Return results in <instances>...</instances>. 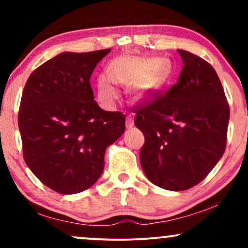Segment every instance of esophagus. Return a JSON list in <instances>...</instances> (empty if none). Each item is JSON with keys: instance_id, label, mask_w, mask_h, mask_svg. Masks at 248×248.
I'll return each mask as SVG.
<instances>
[{"instance_id": "1", "label": "esophagus", "mask_w": 248, "mask_h": 248, "mask_svg": "<svg viewBox=\"0 0 248 248\" xmlns=\"http://www.w3.org/2000/svg\"><path fill=\"white\" fill-rule=\"evenodd\" d=\"M134 126V116L132 114H128L126 116V127L132 128Z\"/></svg>"}]
</instances>
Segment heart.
<instances>
[{"mask_svg": "<svg viewBox=\"0 0 248 248\" xmlns=\"http://www.w3.org/2000/svg\"><path fill=\"white\" fill-rule=\"evenodd\" d=\"M171 76V64L164 58H146L124 55L110 62L109 71L98 78V98L105 107L114 106L120 85H129V94L134 100L153 98L166 86Z\"/></svg>", "mask_w": 248, "mask_h": 248, "instance_id": "1", "label": "heart"}]
</instances>
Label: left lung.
Instances as JSON below:
<instances>
[{"mask_svg":"<svg viewBox=\"0 0 248 248\" xmlns=\"http://www.w3.org/2000/svg\"><path fill=\"white\" fill-rule=\"evenodd\" d=\"M183 69L166 94L135 108L143 133L142 169L152 183L171 191L197 186L225 152L230 107L217 72L201 57L178 50Z\"/></svg>","mask_w":248,"mask_h":248,"instance_id":"1","label":"left lung"}]
</instances>
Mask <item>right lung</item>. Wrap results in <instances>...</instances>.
Listing matches in <instances>:
<instances>
[{
    "mask_svg": "<svg viewBox=\"0 0 248 248\" xmlns=\"http://www.w3.org/2000/svg\"><path fill=\"white\" fill-rule=\"evenodd\" d=\"M109 51L62 52L33 71L24 86L18 113L24 161L43 184L62 195L98 181L106 148L126 128L122 113L98 106L90 84Z\"/></svg>",
    "mask_w": 248,
    "mask_h": 248,
    "instance_id": "add662e5",
    "label": "right lung"
}]
</instances>
